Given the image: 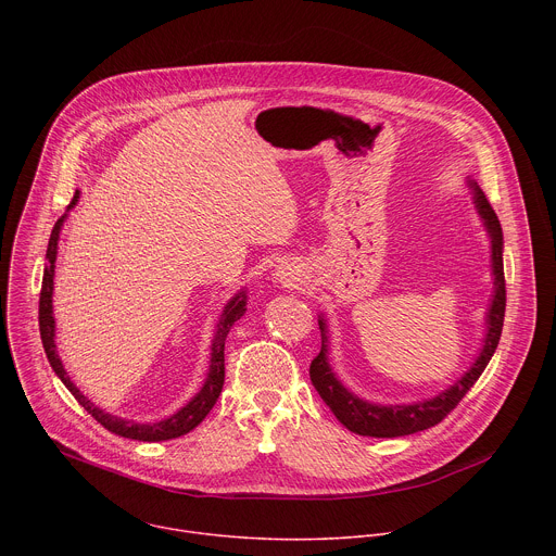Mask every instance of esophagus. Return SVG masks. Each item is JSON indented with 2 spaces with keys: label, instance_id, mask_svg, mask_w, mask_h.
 Returning a JSON list of instances; mask_svg holds the SVG:
<instances>
[{
  "label": "esophagus",
  "instance_id": "obj_1",
  "mask_svg": "<svg viewBox=\"0 0 556 556\" xmlns=\"http://www.w3.org/2000/svg\"><path fill=\"white\" fill-rule=\"evenodd\" d=\"M275 279H277V281H281V283H288V286H290V281L294 279V277H292V268H288V266H283V268H277V273H275Z\"/></svg>",
  "mask_w": 556,
  "mask_h": 556
}]
</instances>
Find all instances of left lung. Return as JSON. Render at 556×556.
I'll list each match as a JSON object with an SVG mask.
<instances>
[{
    "instance_id": "8db88e82",
    "label": "left lung",
    "mask_w": 556,
    "mask_h": 556,
    "mask_svg": "<svg viewBox=\"0 0 556 556\" xmlns=\"http://www.w3.org/2000/svg\"><path fill=\"white\" fill-rule=\"evenodd\" d=\"M466 187L472 195L475 211H478L486 235L491 240V275H493V299L489 303L486 316H484V339L480 354L475 356L470 367L446 389L431 395V399L409 403V405H380L369 403L361 395H356L352 389H348L337 371L330 365V330L324 312L319 314V330H321V352L309 365V380L314 389L319 391L324 403L332 409L337 420L358 435L369 438H401L412 435L418 431H425L429 427H435L448 412L455 409V405L464 399L466 391L475 384L486 369L489 361L493 358L502 328H504V312H506V283H504V232L502 224L486 200L484 191L472 178H466Z\"/></svg>"
}]
</instances>
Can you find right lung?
Returning <instances> with one entry per match:
<instances>
[{
  "instance_id": "1",
  "label": "right lung",
  "mask_w": 556,
  "mask_h": 556,
  "mask_svg": "<svg viewBox=\"0 0 556 556\" xmlns=\"http://www.w3.org/2000/svg\"><path fill=\"white\" fill-rule=\"evenodd\" d=\"M78 202V191L74 193L72 202L67 204V211L56 219L52 232H50V242H48V251H46V268H43V281H41V296H39V332H41V343L46 350V356L50 361V367L54 369V374L61 378V382L70 389V393L78 401L97 422H101L108 431L121 435V438H129V440H138V442H161V440H174L180 438L189 431H193L204 418L206 414L213 409L215 401L219 399V391L224 384V343L226 337L230 332V328L235 326V321H240L244 312H247V290L242 288L235 296L228 299V303L224 305L222 314H219V321L215 326V334L211 341V356H208V371L206 378L200 387V391L193 395V399L180 407L176 414H172L165 420H157V422H136V420H125L118 416H112L110 412L97 407L88 395L78 389L61 358L56 352V343H54V314H52V290H54V262H56V251H59V232L63 228V222L67 219L70 208H74Z\"/></svg>"
}]
</instances>
